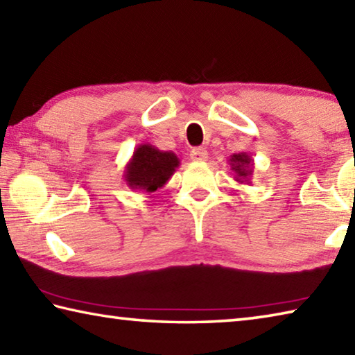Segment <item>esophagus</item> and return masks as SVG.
<instances>
[{"label":"esophagus","instance_id":"34e87169","mask_svg":"<svg viewBox=\"0 0 355 355\" xmlns=\"http://www.w3.org/2000/svg\"><path fill=\"white\" fill-rule=\"evenodd\" d=\"M191 159L192 161H206L208 159V152L202 147H197V149H192L191 150Z\"/></svg>","mask_w":355,"mask_h":355}]
</instances>
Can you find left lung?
<instances>
[{
	"label": "left lung",
	"instance_id": "left-lung-1",
	"mask_svg": "<svg viewBox=\"0 0 355 355\" xmlns=\"http://www.w3.org/2000/svg\"><path fill=\"white\" fill-rule=\"evenodd\" d=\"M228 163L231 166V171L234 172V180L241 184H250L251 175L254 171V163L247 152L233 153L230 157Z\"/></svg>",
	"mask_w": 355,
	"mask_h": 355
}]
</instances>
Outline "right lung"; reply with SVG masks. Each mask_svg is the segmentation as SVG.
Here are the masks:
<instances>
[{"mask_svg": "<svg viewBox=\"0 0 355 355\" xmlns=\"http://www.w3.org/2000/svg\"><path fill=\"white\" fill-rule=\"evenodd\" d=\"M178 166L180 159L173 152L159 150L155 146L143 143L135 149L125 164L124 180L130 189L150 194L169 182Z\"/></svg>", "mask_w": 355, "mask_h": 355, "instance_id": "obj_1", "label": "right lung"}]
</instances>
